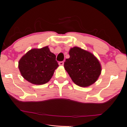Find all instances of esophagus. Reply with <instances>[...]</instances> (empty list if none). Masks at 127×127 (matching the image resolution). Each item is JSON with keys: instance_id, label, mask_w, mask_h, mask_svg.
I'll list each match as a JSON object with an SVG mask.
<instances>
[{"instance_id": "esophagus-1", "label": "esophagus", "mask_w": 127, "mask_h": 127, "mask_svg": "<svg viewBox=\"0 0 127 127\" xmlns=\"http://www.w3.org/2000/svg\"><path fill=\"white\" fill-rule=\"evenodd\" d=\"M59 64L60 65H64V62H60L59 63Z\"/></svg>"}]
</instances>
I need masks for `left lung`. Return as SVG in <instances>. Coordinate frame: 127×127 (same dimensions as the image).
Returning <instances> with one entry per match:
<instances>
[{
  "instance_id": "obj_1",
  "label": "left lung",
  "mask_w": 127,
  "mask_h": 127,
  "mask_svg": "<svg viewBox=\"0 0 127 127\" xmlns=\"http://www.w3.org/2000/svg\"><path fill=\"white\" fill-rule=\"evenodd\" d=\"M69 55L64 67L74 83L84 87L95 83L102 71L98 59L90 52L77 46L71 48Z\"/></svg>"
}]
</instances>
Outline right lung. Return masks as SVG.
Instances as JSON below:
<instances>
[{"mask_svg": "<svg viewBox=\"0 0 127 127\" xmlns=\"http://www.w3.org/2000/svg\"><path fill=\"white\" fill-rule=\"evenodd\" d=\"M58 67L56 55L48 46L30 49L18 62L19 71L24 79L38 85L49 82Z\"/></svg>", "mask_w": 127, "mask_h": 127, "instance_id": "right-lung-1", "label": "right lung"}]
</instances>
